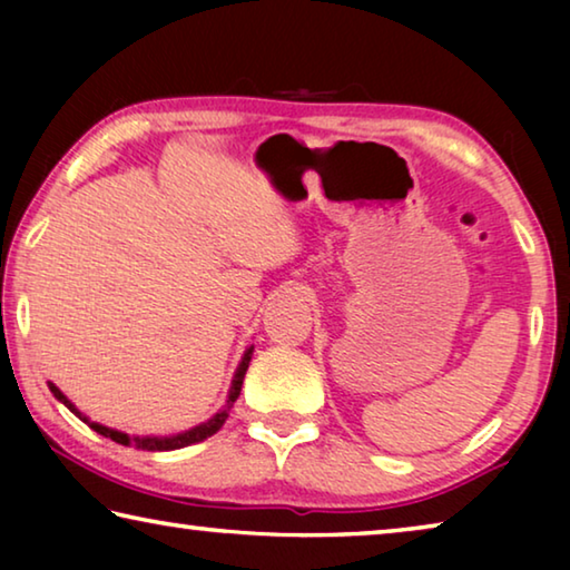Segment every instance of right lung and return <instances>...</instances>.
<instances>
[{
    "instance_id": "1",
    "label": "right lung",
    "mask_w": 570,
    "mask_h": 570,
    "mask_svg": "<svg viewBox=\"0 0 570 570\" xmlns=\"http://www.w3.org/2000/svg\"><path fill=\"white\" fill-rule=\"evenodd\" d=\"M250 354H254V346H248V350L244 352V356H240V362L236 366V374L234 380H230V390H228V400L224 404V410H218L214 417L196 424V428H190L186 432H178V435H166V438H156V435H128V432H120V430H112V428H105V424L100 422H92L88 414H82L80 410L75 407V404L65 397V394L60 392V387H55L52 382L50 384V392L55 394V400H60L67 410L75 412L77 417H80L85 424H90V428L98 432V435L102 438H110L112 442H118V445H135L138 450H148V452H168V450H180V448H188V445H196V442H204L208 440L210 435H216V432L224 428V422L228 420V412L230 407H234V402L238 400L240 394V384H244V377H246V370H248V362H250Z\"/></svg>"
}]
</instances>
